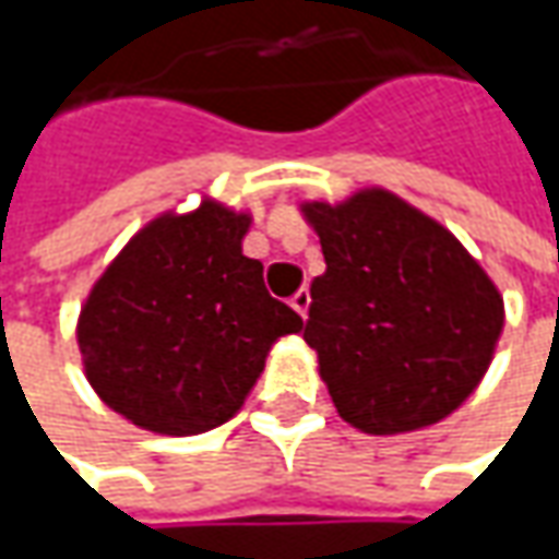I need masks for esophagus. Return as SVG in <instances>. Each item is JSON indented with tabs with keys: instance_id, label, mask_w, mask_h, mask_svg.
Instances as JSON below:
<instances>
[{
	"instance_id": "1",
	"label": "esophagus",
	"mask_w": 559,
	"mask_h": 559,
	"mask_svg": "<svg viewBox=\"0 0 559 559\" xmlns=\"http://www.w3.org/2000/svg\"><path fill=\"white\" fill-rule=\"evenodd\" d=\"M289 305H292V308H295V311L301 313V317H308V308H311V292L298 289L289 298Z\"/></svg>"
}]
</instances>
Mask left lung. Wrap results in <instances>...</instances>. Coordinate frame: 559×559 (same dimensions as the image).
Listing matches in <instances>:
<instances>
[{"label":"left lung","instance_id":"left-lung-1","mask_svg":"<svg viewBox=\"0 0 559 559\" xmlns=\"http://www.w3.org/2000/svg\"><path fill=\"white\" fill-rule=\"evenodd\" d=\"M301 214L326 258L305 342L338 417L367 436H397L454 414L504 330L491 276L448 226L382 186L301 202Z\"/></svg>","mask_w":559,"mask_h":559}]
</instances>
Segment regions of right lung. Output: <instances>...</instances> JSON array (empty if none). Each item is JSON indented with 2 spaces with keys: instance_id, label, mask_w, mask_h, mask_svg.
Segmentation results:
<instances>
[{
  "instance_id": "right-lung-1",
  "label": "right lung",
  "mask_w": 559,
  "mask_h": 559,
  "mask_svg": "<svg viewBox=\"0 0 559 559\" xmlns=\"http://www.w3.org/2000/svg\"><path fill=\"white\" fill-rule=\"evenodd\" d=\"M251 214L207 199L164 211L102 270L76 317L96 395L133 426L199 436L239 414L283 335L305 320L242 254Z\"/></svg>"
}]
</instances>
